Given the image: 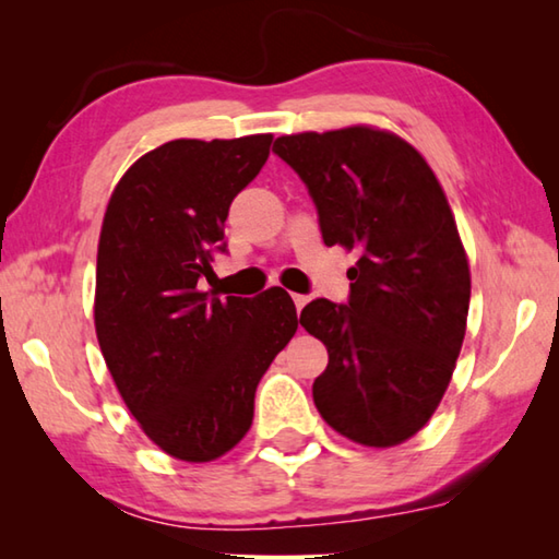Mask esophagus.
Masks as SVG:
<instances>
[{
  "label": "esophagus",
  "mask_w": 559,
  "mask_h": 559,
  "mask_svg": "<svg viewBox=\"0 0 559 559\" xmlns=\"http://www.w3.org/2000/svg\"><path fill=\"white\" fill-rule=\"evenodd\" d=\"M290 298H293V302H296V308H298V310L308 302V296H300V293H293Z\"/></svg>",
  "instance_id": "1"
}]
</instances>
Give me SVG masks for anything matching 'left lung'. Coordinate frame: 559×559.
<instances>
[{
	"label": "left lung",
	"mask_w": 559,
	"mask_h": 559,
	"mask_svg": "<svg viewBox=\"0 0 559 559\" xmlns=\"http://www.w3.org/2000/svg\"><path fill=\"white\" fill-rule=\"evenodd\" d=\"M273 153L306 182L325 246L359 257L347 306L318 298L300 313L328 347L313 402L349 441L396 447L437 412L466 335L471 271L447 194L382 128L281 135Z\"/></svg>",
	"instance_id": "left-lung-1"
}]
</instances>
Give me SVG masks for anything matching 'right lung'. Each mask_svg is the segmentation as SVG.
I'll list each match as a JSON object with an SVG mask.
<instances>
[{
	"mask_svg": "<svg viewBox=\"0 0 559 559\" xmlns=\"http://www.w3.org/2000/svg\"><path fill=\"white\" fill-rule=\"evenodd\" d=\"M271 140H169L128 167L103 216L93 302L103 359L145 437L187 463L246 437L261 377L298 330L283 288L253 300L202 290L229 204Z\"/></svg>",
	"mask_w": 559,
	"mask_h": 559,
	"instance_id": "right-lung-1",
	"label": "right lung"
}]
</instances>
